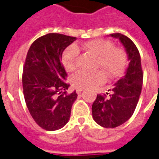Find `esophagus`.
<instances>
[{
    "instance_id": "34e87169",
    "label": "esophagus",
    "mask_w": 159,
    "mask_h": 159,
    "mask_svg": "<svg viewBox=\"0 0 159 159\" xmlns=\"http://www.w3.org/2000/svg\"><path fill=\"white\" fill-rule=\"evenodd\" d=\"M84 90L83 88H78L77 89H76V93H78V94H80V93H82V91Z\"/></svg>"
}]
</instances>
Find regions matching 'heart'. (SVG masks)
I'll use <instances>...</instances> for the list:
<instances>
[{
	"mask_svg": "<svg viewBox=\"0 0 159 159\" xmlns=\"http://www.w3.org/2000/svg\"><path fill=\"white\" fill-rule=\"evenodd\" d=\"M83 47L98 56L97 67L102 68L108 77L115 78L122 75L127 61L126 54L122 49L115 48L111 42L105 39L91 40L84 44ZM79 53L80 49L75 44H71L65 49L61 61L66 70L72 71L75 68ZM103 72L102 70L94 71L80 70L73 75L72 83L79 88L98 85L103 83L106 79Z\"/></svg>",
	"mask_w": 159,
	"mask_h": 159,
	"instance_id": "obj_1",
	"label": "heart"
}]
</instances>
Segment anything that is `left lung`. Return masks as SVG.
Masks as SVG:
<instances>
[{"instance_id":"8db88e82","label":"left lung","mask_w":159,"mask_h":159,"mask_svg":"<svg viewBox=\"0 0 159 159\" xmlns=\"http://www.w3.org/2000/svg\"><path fill=\"white\" fill-rule=\"evenodd\" d=\"M110 36L120 40L130 62L125 75L111 89V94L109 97L98 94L92 105L93 120L105 128L117 127L130 119L137 106L143 84L140 55L136 46L123 34L117 33Z\"/></svg>"}]
</instances>
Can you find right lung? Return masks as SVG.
I'll return each instance as SVG.
<instances>
[{"label": "right lung", "instance_id": "1", "mask_svg": "<svg viewBox=\"0 0 159 159\" xmlns=\"http://www.w3.org/2000/svg\"><path fill=\"white\" fill-rule=\"evenodd\" d=\"M76 38L48 34L35 40L27 53L23 69V91L29 113L46 130H57L69 121L71 107L77 98L61 63L62 53Z\"/></svg>", "mask_w": 159, "mask_h": 159}]
</instances>
